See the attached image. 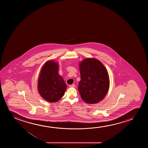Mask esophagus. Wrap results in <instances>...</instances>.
<instances>
[{
  "label": "esophagus",
  "instance_id": "1",
  "mask_svg": "<svg viewBox=\"0 0 148 148\" xmlns=\"http://www.w3.org/2000/svg\"><path fill=\"white\" fill-rule=\"evenodd\" d=\"M69 86L70 87H75V84H72V85H69Z\"/></svg>",
  "mask_w": 148,
  "mask_h": 148
}]
</instances>
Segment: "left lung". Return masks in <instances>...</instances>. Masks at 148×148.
<instances>
[{
    "label": "left lung",
    "mask_w": 148,
    "mask_h": 148,
    "mask_svg": "<svg viewBox=\"0 0 148 148\" xmlns=\"http://www.w3.org/2000/svg\"><path fill=\"white\" fill-rule=\"evenodd\" d=\"M81 80L78 89L81 99L88 103L103 99L109 87V77L105 66L95 59H86L80 63Z\"/></svg>",
    "instance_id": "8db88e82"
}]
</instances>
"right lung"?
Wrapping results in <instances>:
<instances>
[{
  "label": "right lung",
  "instance_id": "add662e5",
  "mask_svg": "<svg viewBox=\"0 0 148 148\" xmlns=\"http://www.w3.org/2000/svg\"><path fill=\"white\" fill-rule=\"evenodd\" d=\"M67 85L58 73V64L47 62L41 69L38 79L39 93L47 101H58L64 95Z\"/></svg>",
  "mask_w": 148,
  "mask_h": 148
}]
</instances>
